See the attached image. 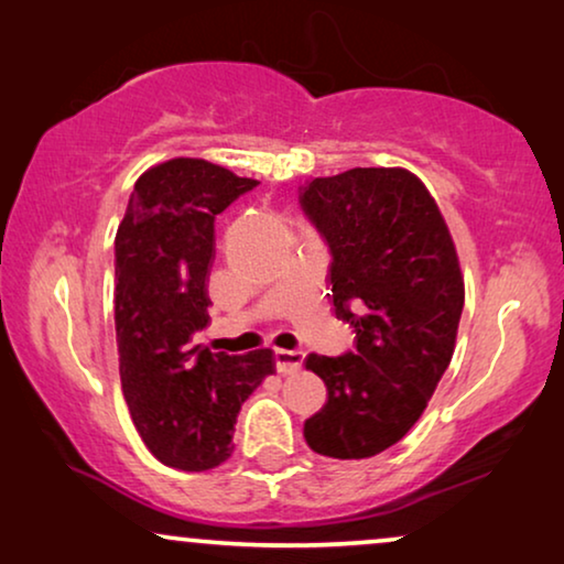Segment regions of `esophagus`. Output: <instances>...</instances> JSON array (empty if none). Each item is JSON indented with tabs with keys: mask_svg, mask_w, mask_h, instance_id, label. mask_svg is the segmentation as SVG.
<instances>
[{
	"mask_svg": "<svg viewBox=\"0 0 564 564\" xmlns=\"http://www.w3.org/2000/svg\"><path fill=\"white\" fill-rule=\"evenodd\" d=\"M303 351H285V348H279V351H275V369H279V373H296V371H301V366H303Z\"/></svg>",
	"mask_w": 564,
	"mask_h": 564,
	"instance_id": "34e87169",
	"label": "esophagus"
}]
</instances>
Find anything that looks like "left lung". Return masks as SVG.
Here are the masks:
<instances>
[{"label": "left lung", "mask_w": 564, "mask_h": 564, "mask_svg": "<svg viewBox=\"0 0 564 564\" xmlns=\"http://www.w3.org/2000/svg\"><path fill=\"white\" fill-rule=\"evenodd\" d=\"M301 208L328 246V301L351 324L354 351L306 356L326 404L303 424L306 444L334 459H366L422 416L452 361L464 281L440 208L399 167L316 177Z\"/></svg>", "instance_id": "left-lung-1"}]
</instances>
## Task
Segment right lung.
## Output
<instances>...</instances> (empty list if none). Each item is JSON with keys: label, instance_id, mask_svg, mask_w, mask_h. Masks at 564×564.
<instances>
[{"label": "right lung", "instance_id": "right-lung-1", "mask_svg": "<svg viewBox=\"0 0 564 564\" xmlns=\"http://www.w3.org/2000/svg\"><path fill=\"white\" fill-rule=\"evenodd\" d=\"M258 183L175 158L135 183L115 236V334L130 416L153 457L183 471L234 452L240 404L273 373V351H210L205 279L216 216Z\"/></svg>", "mask_w": 564, "mask_h": 564}]
</instances>
